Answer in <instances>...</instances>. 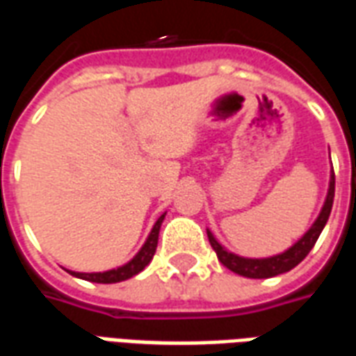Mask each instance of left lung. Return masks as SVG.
<instances>
[{
    "instance_id": "left-lung-1",
    "label": "left lung",
    "mask_w": 356,
    "mask_h": 356,
    "mask_svg": "<svg viewBox=\"0 0 356 356\" xmlns=\"http://www.w3.org/2000/svg\"><path fill=\"white\" fill-rule=\"evenodd\" d=\"M334 191H336V175L332 173L328 196H326V202H324V208H322L321 216L314 221L313 227L303 234V238L298 240V242H296L290 250H286L284 254L275 255V257H267V259H246V257H238V255L227 252V250L213 238V234L208 231L209 244L216 250L219 261L223 263L227 268H231L232 273H236V275L240 276H248V278H270V276L288 273V270H291L296 265H299V263L303 261L307 257V254H309V252L313 250L314 244H316V240L321 236L324 225L328 221L330 211H332Z\"/></svg>"
}]
</instances>
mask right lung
<instances>
[{
  "instance_id": "right-lung-1",
  "label": "right lung",
  "mask_w": 356,
  "mask_h": 356,
  "mask_svg": "<svg viewBox=\"0 0 356 356\" xmlns=\"http://www.w3.org/2000/svg\"><path fill=\"white\" fill-rule=\"evenodd\" d=\"M163 217L165 216H162L158 221H156V225L152 227V231H150V234H148L147 242H145V246L140 248L139 254L135 255L127 265L112 268V270H106V273H72V270H70V275L78 276V278H83V280H89V282H97V284L122 282V280H127V278H131V276L139 275L140 270L147 267L148 263L152 261V257H154L156 246H158V234H160V227H162Z\"/></svg>"
}]
</instances>
